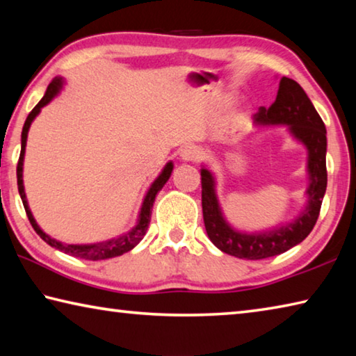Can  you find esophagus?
Masks as SVG:
<instances>
[{
  "instance_id": "obj_1",
  "label": "esophagus",
  "mask_w": 356,
  "mask_h": 356,
  "mask_svg": "<svg viewBox=\"0 0 356 356\" xmlns=\"http://www.w3.org/2000/svg\"><path fill=\"white\" fill-rule=\"evenodd\" d=\"M202 156V149L197 146H185L180 150V159L184 161H197Z\"/></svg>"
}]
</instances>
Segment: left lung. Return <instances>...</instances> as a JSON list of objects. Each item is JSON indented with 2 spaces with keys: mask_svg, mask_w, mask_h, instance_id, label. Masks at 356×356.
Wrapping results in <instances>:
<instances>
[{
  "mask_svg": "<svg viewBox=\"0 0 356 356\" xmlns=\"http://www.w3.org/2000/svg\"><path fill=\"white\" fill-rule=\"evenodd\" d=\"M254 125H287L293 140L308 150V188L305 209L297 218L259 232H242L226 221L215 191L213 174L202 166V215L207 236L216 248L238 259H265L293 248L309 236L321 213L327 190V130L314 105L297 81L282 76L276 100L270 108H259Z\"/></svg>",
  "mask_w": 356,
  "mask_h": 356,
  "instance_id": "1",
  "label": "left lung"
}]
</instances>
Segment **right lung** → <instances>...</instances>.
<instances>
[{
    "label": "right lung",
    "instance_id": "right-lung-1",
    "mask_svg": "<svg viewBox=\"0 0 356 356\" xmlns=\"http://www.w3.org/2000/svg\"><path fill=\"white\" fill-rule=\"evenodd\" d=\"M63 86H64V78L63 76L53 78V81L48 84L45 95L40 99L39 104L33 108V111L28 114V118L25 120V125H23L22 150H20L19 165H17V185H19V193H20L23 207H25L28 220H29V222H31V226L34 227V231L38 232V236H40V238L44 240V242H47L50 246H53V248H56L59 251H64L65 254H70V256H75V257H80V259H88V261H102V259L122 256L124 252L134 250L135 246L141 242L143 237L146 236L149 222H150V215H152L155 196H156V193L163 188V185L168 182V179L171 177L174 165H172V161H168V163L163 168V171L160 172V176L156 177L152 182V185L149 186V190L146 193V196H144L143 204H141V210H140V215H138L136 225H135V227H131L129 232H125V234H122V236H119L116 238L106 240V242L89 243V245H65L63 242H58V240H55V238H51L50 236H47V234L39 227L38 222H35L31 210H29V206H28L25 186H23V160H25L28 131H29V127H31L33 120L40 113L42 108L50 104V102L56 97L59 91L63 89Z\"/></svg>",
    "mask_w": 356,
    "mask_h": 356
}]
</instances>
